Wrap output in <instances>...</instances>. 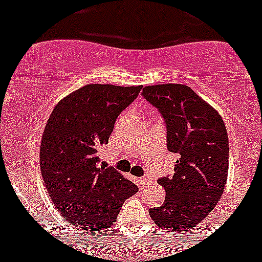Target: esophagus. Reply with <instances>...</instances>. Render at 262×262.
Masks as SVG:
<instances>
[{
	"mask_svg": "<svg viewBox=\"0 0 262 262\" xmlns=\"http://www.w3.org/2000/svg\"><path fill=\"white\" fill-rule=\"evenodd\" d=\"M149 182H151L149 177H142L139 180V185H143V186H144V185H148Z\"/></svg>",
	"mask_w": 262,
	"mask_h": 262,
	"instance_id": "obj_1",
	"label": "esophagus"
}]
</instances>
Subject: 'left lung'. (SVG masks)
<instances>
[{
  "label": "left lung",
  "instance_id": "1",
  "mask_svg": "<svg viewBox=\"0 0 262 262\" xmlns=\"http://www.w3.org/2000/svg\"><path fill=\"white\" fill-rule=\"evenodd\" d=\"M142 96L163 115L168 151L178 155L173 176L159 178L165 201L149 209V215L166 232L191 230L223 194L230 155L226 126L217 111L186 85L145 86Z\"/></svg>",
  "mask_w": 262,
  "mask_h": 262
}]
</instances>
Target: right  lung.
Instances as JSON below:
<instances>
[{"instance_id": "obj_1", "label": "right lung", "mask_w": 262, "mask_h": 262, "mask_svg": "<svg viewBox=\"0 0 262 262\" xmlns=\"http://www.w3.org/2000/svg\"><path fill=\"white\" fill-rule=\"evenodd\" d=\"M142 86L90 84L52 110L40 144V172L51 200L69 223L106 231L138 186L101 163L117 118Z\"/></svg>"}]
</instances>
